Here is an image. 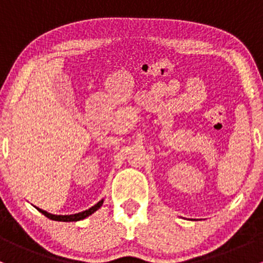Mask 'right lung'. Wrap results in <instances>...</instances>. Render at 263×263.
I'll use <instances>...</instances> for the list:
<instances>
[{
	"label": "right lung",
	"instance_id": "right-lung-1",
	"mask_svg": "<svg viewBox=\"0 0 263 263\" xmlns=\"http://www.w3.org/2000/svg\"><path fill=\"white\" fill-rule=\"evenodd\" d=\"M102 205H103V200L99 201V202H98L97 205L92 206V208H90L89 210H85V211H82V213H79V214H75V215H53V214L47 213V211L42 210V209H38V211H41L42 214L46 215L48 219L55 220V221H79V220L85 219V217H87L89 215L95 213V211H97L98 209H99Z\"/></svg>",
	"mask_w": 263,
	"mask_h": 263
}]
</instances>
